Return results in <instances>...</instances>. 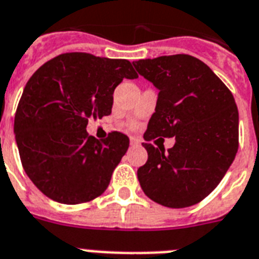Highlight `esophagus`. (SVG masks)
Instances as JSON below:
<instances>
[{"instance_id":"obj_1","label":"esophagus","mask_w":259,"mask_h":259,"mask_svg":"<svg viewBox=\"0 0 259 259\" xmlns=\"http://www.w3.org/2000/svg\"><path fill=\"white\" fill-rule=\"evenodd\" d=\"M130 145H132V146H140L141 141L137 140V138H133V137H132V138H130Z\"/></svg>"}]
</instances>
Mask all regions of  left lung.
Returning <instances> with one entry per match:
<instances>
[{
  "mask_svg": "<svg viewBox=\"0 0 259 259\" xmlns=\"http://www.w3.org/2000/svg\"><path fill=\"white\" fill-rule=\"evenodd\" d=\"M159 89L145 141L175 137L167 151L143 143L147 162L138 168L147 197L168 208L200 203L219 186L238 150V109L212 69L186 54L133 62Z\"/></svg>",
  "mask_w": 259,
  "mask_h": 259,
  "instance_id": "8db88e82",
  "label": "left lung"
}]
</instances>
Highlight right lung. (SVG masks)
<instances>
[{
  "label": "right lung",
  "mask_w": 259,
  "mask_h": 259,
  "mask_svg": "<svg viewBox=\"0 0 259 259\" xmlns=\"http://www.w3.org/2000/svg\"><path fill=\"white\" fill-rule=\"evenodd\" d=\"M138 73L126 59L67 52L36 69L23 89L14 134L23 170L43 195L62 204H81L108 188L129 147L112 132L99 141L88 136L89 118L112 113L113 92Z\"/></svg>",
  "instance_id": "1"
}]
</instances>
